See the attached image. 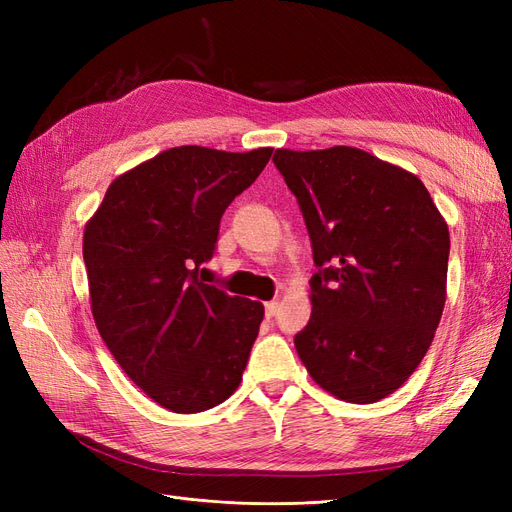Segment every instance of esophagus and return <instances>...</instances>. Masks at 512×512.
I'll return each mask as SVG.
<instances>
[{"label": "esophagus", "instance_id": "34e87169", "mask_svg": "<svg viewBox=\"0 0 512 512\" xmlns=\"http://www.w3.org/2000/svg\"><path fill=\"white\" fill-rule=\"evenodd\" d=\"M277 309H280V303H277V301L265 303V314H267V318H273V316L277 314Z\"/></svg>", "mask_w": 512, "mask_h": 512}]
</instances>
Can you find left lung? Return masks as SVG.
I'll use <instances>...</instances> for the list:
<instances>
[{
    "instance_id": "8db88e82",
    "label": "left lung",
    "mask_w": 512,
    "mask_h": 512,
    "mask_svg": "<svg viewBox=\"0 0 512 512\" xmlns=\"http://www.w3.org/2000/svg\"><path fill=\"white\" fill-rule=\"evenodd\" d=\"M273 162L299 200L318 267L294 348L320 389L374 404L414 374L436 335L446 220L414 173L363 149H277Z\"/></svg>"
}]
</instances>
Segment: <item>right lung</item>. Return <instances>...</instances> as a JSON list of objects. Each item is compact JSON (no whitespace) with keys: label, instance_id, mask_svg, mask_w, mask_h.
Segmentation results:
<instances>
[{"label":"right lung","instance_id":"right-lung-1","mask_svg":"<svg viewBox=\"0 0 512 512\" xmlns=\"http://www.w3.org/2000/svg\"><path fill=\"white\" fill-rule=\"evenodd\" d=\"M273 149L183 145L119 175L85 224L96 327L128 378L162 408L203 412L237 391L265 316L260 301L198 280L226 207Z\"/></svg>","mask_w":512,"mask_h":512}]
</instances>
